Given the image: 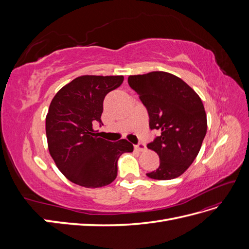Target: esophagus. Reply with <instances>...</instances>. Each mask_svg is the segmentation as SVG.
Instances as JSON below:
<instances>
[{"instance_id": "esophagus-1", "label": "esophagus", "mask_w": 249, "mask_h": 249, "mask_svg": "<svg viewBox=\"0 0 249 249\" xmlns=\"http://www.w3.org/2000/svg\"><path fill=\"white\" fill-rule=\"evenodd\" d=\"M134 148L136 149V150H138V152H145L146 150V146L143 144V143H139V144H137V145H135L134 146Z\"/></svg>"}]
</instances>
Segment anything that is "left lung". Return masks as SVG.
<instances>
[{"label":"left lung","instance_id":"left-lung-1","mask_svg":"<svg viewBox=\"0 0 249 249\" xmlns=\"http://www.w3.org/2000/svg\"><path fill=\"white\" fill-rule=\"evenodd\" d=\"M127 82L146 107L149 127L161 132L147 144L160 158L154 179L176 178L197 157L207 133V115L199 95L175 74L152 71L130 76Z\"/></svg>","mask_w":249,"mask_h":249}]
</instances>
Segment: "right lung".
Instances as JSON below:
<instances>
[{
	"mask_svg": "<svg viewBox=\"0 0 249 249\" xmlns=\"http://www.w3.org/2000/svg\"><path fill=\"white\" fill-rule=\"evenodd\" d=\"M123 82V76H81L51 102L46 117L49 152L58 169L74 184L85 188L111 184L117 176L118 158L133 152L127 140H105L92 129L93 123H102L105 96Z\"/></svg>",
	"mask_w": 249,
	"mask_h": 249,
	"instance_id": "1",
	"label": "right lung"
}]
</instances>
